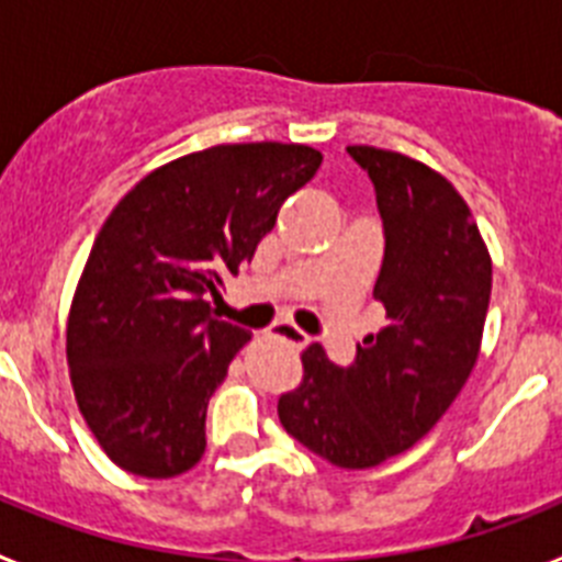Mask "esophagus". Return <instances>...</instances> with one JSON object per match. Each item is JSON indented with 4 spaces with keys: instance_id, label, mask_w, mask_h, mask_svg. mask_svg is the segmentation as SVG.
Returning a JSON list of instances; mask_svg holds the SVG:
<instances>
[{
    "instance_id": "34e87169",
    "label": "esophagus",
    "mask_w": 562,
    "mask_h": 562,
    "mask_svg": "<svg viewBox=\"0 0 562 562\" xmlns=\"http://www.w3.org/2000/svg\"><path fill=\"white\" fill-rule=\"evenodd\" d=\"M272 335H276L278 340L290 342L292 349H304V346H310V335H304V331L297 329V326L284 324V321L272 326Z\"/></svg>"
}]
</instances>
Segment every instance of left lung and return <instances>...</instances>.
<instances>
[{
  "mask_svg": "<svg viewBox=\"0 0 562 562\" xmlns=\"http://www.w3.org/2000/svg\"><path fill=\"white\" fill-rule=\"evenodd\" d=\"M349 154L369 171L385 225L374 297L389 326L362 337L349 369L312 342L278 419L329 464L369 470L428 436L464 389L484 337L493 258L448 177L389 148Z\"/></svg>",
  "mask_w": 562,
  "mask_h": 562,
  "instance_id": "8db88e82",
  "label": "left lung"
}]
</instances>
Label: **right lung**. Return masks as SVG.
Segmentation results:
<instances>
[{"mask_svg":"<svg viewBox=\"0 0 562 562\" xmlns=\"http://www.w3.org/2000/svg\"><path fill=\"white\" fill-rule=\"evenodd\" d=\"M324 154L222 143L146 173L103 222L67 317L78 411L126 473L173 479L205 453L207 400L250 331L213 315Z\"/></svg>","mask_w":562,"mask_h":562,"instance_id":"right-lung-1","label":"right lung"}]
</instances>
